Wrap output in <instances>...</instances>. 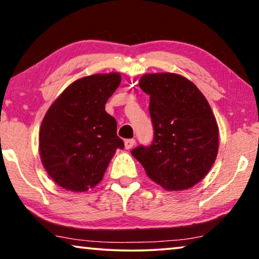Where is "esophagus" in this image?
<instances>
[{
  "label": "esophagus",
  "instance_id": "34e87169",
  "mask_svg": "<svg viewBox=\"0 0 259 259\" xmlns=\"http://www.w3.org/2000/svg\"><path fill=\"white\" fill-rule=\"evenodd\" d=\"M134 145H136V140H134V139H126L125 140V148H126V150H130V148H132Z\"/></svg>",
  "mask_w": 259,
  "mask_h": 259
}]
</instances>
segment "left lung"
<instances>
[{
    "mask_svg": "<svg viewBox=\"0 0 259 259\" xmlns=\"http://www.w3.org/2000/svg\"><path fill=\"white\" fill-rule=\"evenodd\" d=\"M139 86L150 95L154 136L132 155L150 178L168 191L186 190L207 175L218 153L213 112L196 84L173 73L146 74Z\"/></svg>",
    "mask_w": 259,
    "mask_h": 259,
    "instance_id": "left-lung-1",
    "label": "left lung"
}]
</instances>
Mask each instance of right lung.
<instances>
[{
	"instance_id": "add662e5",
	"label": "right lung",
	"mask_w": 259,
	"mask_h": 259,
	"mask_svg": "<svg viewBox=\"0 0 259 259\" xmlns=\"http://www.w3.org/2000/svg\"><path fill=\"white\" fill-rule=\"evenodd\" d=\"M121 82L118 73L94 74L69 84L42 120L38 147L46 171L59 186L83 192L102 180L123 141L105 111Z\"/></svg>"
}]
</instances>
